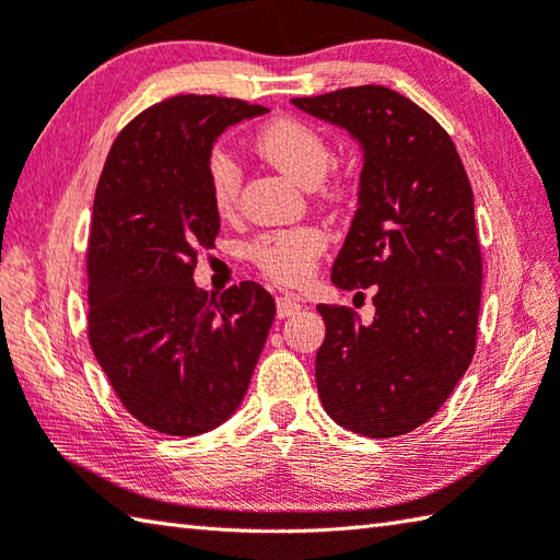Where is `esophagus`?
I'll use <instances>...</instances> for the list:
<instances>
[{
	"label": "esophagus",
	"instance_id": "34e87169",
	"mask_svg": "<svg viewBox=\"0 0 560 560\" xmlns=\"http://www.w3.org/2000/svg\"><path fill=\"white\" fill-rule=\"evenodd\" d=\"M301 311V303L289 299V295H283V299L277 301V315L279 317H291Z\"/></svg>",
	"mask_w": 560,
	"mask_h": 560
}]
</instances>
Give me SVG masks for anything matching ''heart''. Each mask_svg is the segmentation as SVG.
<instances>
[{
    "label": "heart",
    "instance_id": "1",
    "mask_svg": "<svg viewBox=\"0 0 560 560\" xmlns=\"http://www.w3.org/2000/svg\"><path fill=\"white\" fill-rule=\"evenodd\" d=\"M255 150L287 177L303 186H315L327 174L332 162L325 136L308 120L295 116H277L259 126L255 133ZM208 194L218 213H233L243 184V172L235 158L225 150H213L206 160ZM325 249V233L320 228L301 225L279 233L259 235L249 245V257L269 279L283 287H299L311 277L315 259Z\"/></svg>",
    "mask_w": 560,
    "mask_h": 560
}]
</instances>
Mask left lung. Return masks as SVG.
Returning a JSON list of instances; mask_svg holds the SVG:
<instances>
[{
    "mask_svg": "<svg viewBox=\"0 0 560 560\" xmlns=\"http://www.w3.org/2000/svg\"><path fill=\"white\" fill-rule=\"evenodd\" d=\"M293 106L345 128L364 158L359 208L332 265L337 289L374 287L376 315L317 305V396L330 418L386 440L424 424L476 352L483 259L474 191L452 138L388 86H347Z\"/></svg>",
    "mask_w": 560,
    "mask_h": 560,
    "instance_id": "8db88e82",
    "label": "left lung"
}]
</instances>
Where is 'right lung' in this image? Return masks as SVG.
Segmentation results:
<instances>
[{"label": "right lung", "instance_id": "obj_1", "mask_svg": "<svg viewBox=\"0 0 560 560\" xmlns=\"http://www.w3.org/2000/svg\"><path fill=\"white\" fill-rule=\"evenodd\" d=\"M269 108L172 96L120 130L98 177L86 247L90 345L124 408L150 430L196 436L243 402L277 315L255 281L221 299L196 287V249L221 215L206 160L240 120Z\"/></svg>", "mask_w": 560, "mask_h": 560}]
</instances>
